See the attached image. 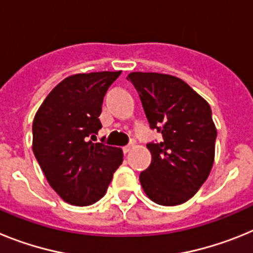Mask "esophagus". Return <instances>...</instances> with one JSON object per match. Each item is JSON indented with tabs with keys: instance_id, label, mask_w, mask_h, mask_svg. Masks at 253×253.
<instances>
[{
	"instance_id": "1",
	"label": "esophagus",
	"mask_w": 253,
	"mask_h": 253,
	"mask_svg": "<svg viewBox=\"0 0 253 253\" xmlns=\"http://www.w3.org/2000/svg\"><path fill=\"white\" fill-rule=\"evenodd\" d=\"M133 147H134V143H130V144H128L126 147H124V148H123V151H124V153H129V152L133 149Z\"/></svg>"
}]
</instances>
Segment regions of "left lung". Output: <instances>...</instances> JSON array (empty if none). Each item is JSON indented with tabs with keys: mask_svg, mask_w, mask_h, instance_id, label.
I'll return each instance as SVG.
<instances>
[{
	"mask_svg": "<svg viewBox=\"0 0 253 253\" xmlns=\"http://www.w3.org/2000/svg\"><path fill=\"white\" fill-rule=\"evenodd\" d=\"M151 128L162 134L147 146L152 162L139 176L152 202L166 207L193 198L209 176L215 156L216 128L205 99L181 78L156 72H131Z\"/></svg>",
	"mask_w": 253,
	"mask_h": 253,
	"instance_id": "left-lung-1",
	"label": "left lung"
}]
</instances>
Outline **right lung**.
Here are the masks:
<instances>
[{
  "label": "right lung",
  "instance_id": "right-lung-1",
  "mask_svg": "<svg viewBox=\"0 0 253 253\" xmlns=\"http://www.w3.org/2000/svg\"><path fill=\"white\" fill-rule=\"evenodd\" d=\"M116 72L78 73L59 82L33 122V152L46 181L68 204L86 207L106 193L122 165L118 147L93 143L101 129L102 100Z\"/></svg>",
  "mask_w": 253,
  "mask_h": 253
}]
</instances>
